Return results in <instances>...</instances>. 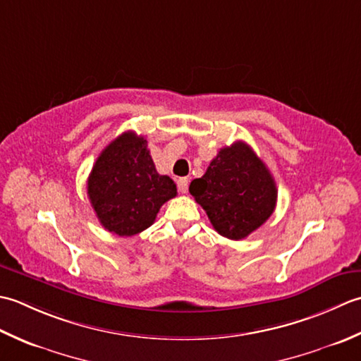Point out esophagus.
I'll return each mask as SVG.
<instances>
[{
    "mask_svg": "<svg viewBox=\"0 0 361 361\" xmlns=\"http://www.w3.org/2000/svg\"><path fill=\"white\" fill-rule=\"evenodd\" d=\"M178 188H179L180 193H187V191H188V179L187 178H180L178 180Z\"/></svg>",
    "mask_w": 361,
    "mask_h": 361,
    "instance_id": "1",
    "label": "esophagus"
}]
</instances>
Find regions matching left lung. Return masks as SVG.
<instances>
[{
	"instance_id": "1",
	"label": "left lung",
	"mask_w": 361,
	"mask_h": 361,
	"mask_svg": "<svg viewBox=\"0 0 361 361\" xmlns=\"http://www.w3.org/2000/svg\"><path fill=\"white\" fill-rule=\"evenodd\" d=\"M190 193L219 235L243 240L273 215L276 182L267 165L245 142L219 149L207 171L190 183Z\"/></svg>"
}]
</instances>
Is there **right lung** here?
<instances>
[{
	"label": "right lung",
	"mask_w": 361,
	"mask_h": 361,
	"mask_svg": "<svg viewBox=\"0 0 361 361\" xmlns=\"http://www.w3.org/2000/svg\"><path fill=\"white\" fill-rule=\"evenodd\" d=\"M87 193L104 229L130 237L148 229L178 188L173 179L157 173L145 137L128 130L99 154Z\"/></svg>",
	"instance_id": "1"
}]
</instances>
